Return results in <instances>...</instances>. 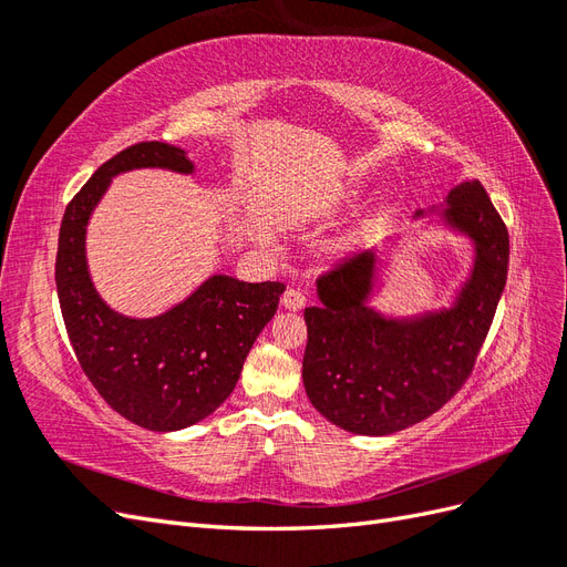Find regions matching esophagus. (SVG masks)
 <instances>
[{"label":"esophagus","mask_w":567,"mask_h":567,"mask_svg":"<svg viewBox=\"0 0 567 567\" xmlns=\"http://www.w3.org/2000/svg\"><path fill=\"white\" fill-rule=\"evenodd\" d=\"M305 302H307V298L300 288H288L281 298V305L286 307V310H302Z\"/></svg>","instance_id":"1"}]
</instances>
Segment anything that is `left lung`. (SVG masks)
Segmentation results:
<instances>
[{"label": "left lung", "instance_id": "8db88e82", "mask_svg": "<svg viewBox=\"0 0 567 567\" xmlns=\"http://www.w3.org/2000/svg\"><path fill=\"white\" fill-rule=\"evenodd\" d=\"M440 219L473 246L471 271L450 307L414 317L373 310L379 250L317 281L319 305L305 310L302 383L312 406L342 431H404L452 400L475 367L506 286L508 231L477 179L452 188Z\"/></svg>", "mask_w": 567, "mask_h": 567}]
</instances>
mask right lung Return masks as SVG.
<instances>
[{"label":"right lung","mask_w":567,"mask_h":567,"mask_svg":"<svg viewBox=\"0 0 567 567\" xmlns=\"http://www.w3.org/2000/svg\"><path fill=\"white\" fill-rule=\"evenodd\" d=\"M144 167L179 175L196 169L184 148L163 142L134 144L101 165L63 213L56 290L68 338L96 392L127 421L169 433L210 416L229 398L286 286L213 274L158 317L111 310L92 284L84 238L111 179Z\"/></svg>","instance_id":"obj_1"}]
</instances>
